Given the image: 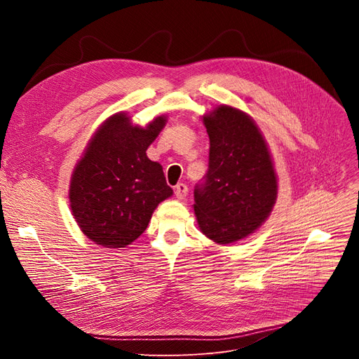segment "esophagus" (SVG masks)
<instances>
[{"label": "esophagus", "instance_id": "esophagus-1", "mask_svg": "<svg viewBox=\"0 0 359 359\" xmlns=\"http://www.w3.org/2000/svg\"><path fill=\"white\" fill-rule=\"evenodd\" d=\"M187 195V186L184 183H177L175 186V196L179 199V201H183Z\"/></svg>", "mask_w": 359, "mask_h": 359}]
</instances>
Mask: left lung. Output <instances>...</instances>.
Returning <instances> with one entry per match:
<instances>
[{
  "label": "left lung",
  "mask_w": 359,
  "mask_h": 359,
  "mask_svg": "<svg viewBox=\"0 0 359 359\" xmlns=\"http://www.w3.org/2000/svg\"><path fill=\"white\" fill-rule=\"evenodd\" d=\"M210 137V164L195 187L201 231L218 244L236 243L271 215L278 182L268 144L255 121L221 104L203 115Z\"/></svg>",
  "instance_id": "1"
}]
</instances>
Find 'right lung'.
Masks as SVG:
<instances>
[{
	"label": "right lung",
	"instance_id": "obj_1",
	"mask_svg": "<svg viewBox=\"0 0 359 359\" xmlns=\"http://www.w3.org/2000/svg\"><path fill=\"white\" fill-rule=\"evenodd\" d=\"M167 122L132 125L125 111L107 118L75 164L69 205L80 230L103 248H125L137 240L160 202L173 195L163 167L147 157Z\"/></svg>",
	"mask_w": 359,
	"mask_h": 359
}]
</instances>
